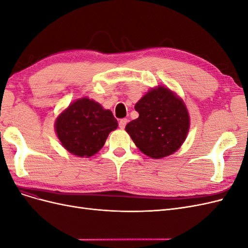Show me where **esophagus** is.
Returning <instances> with one entry per match:
<instances>
[{"label": "esophagus", "instance_id": "34e87169", "mask_svg": "<svg viewBox=\"0 0 248 248\" xmlns=\"http://www.w3.org/2000/svg\"><path fill=\"white\" fill-rule=\"evenodd\" d=\"M127 122H128V120H127V119H121V120H120V121H119V127H120V128L124 129Z\"/></svg>", "mask_w": 248, "mask_h": 248}]
</instances>
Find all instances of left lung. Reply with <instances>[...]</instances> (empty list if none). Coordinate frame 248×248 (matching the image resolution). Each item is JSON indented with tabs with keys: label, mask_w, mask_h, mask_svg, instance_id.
Here are the masks:
<instances>
[{
	"label": "left lung",
	"mask_w": 248,
	"mask_h": 248,
	"mask_svg": "<svg viewBox=\"0 0 248 248\" xmlns=\"http://www.w3.org/2000/svg\"><path fill=\"white\" fill-rule=\"evenodd\" d=\"M140 116L125 129L140 151L159 159L180 148L189 129V115L182 99L159 86L149 91L134 107Z\"/></svg>",
	"instance_id": "1"
}]
</instances>
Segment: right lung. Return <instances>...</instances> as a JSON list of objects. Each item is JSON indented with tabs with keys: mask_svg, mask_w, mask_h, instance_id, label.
<instances>
[{
	"mask_svg": "<svg viewBox=\"0 0 248 248\" xmlns=\"http://www.w3.org/2000/svg\"><path fill=\"white\" fill-rule=\"evenodd\" d=\"M118 127L112 112L88 98L74 101L57 118L56 131L63 147L79 157H90L103 147Z\"/></svg>",
	"mask_w": 248,
	"mask_h": 248,
	"instance_id": "1",
	"label": "right lung"
}]
</instances>
